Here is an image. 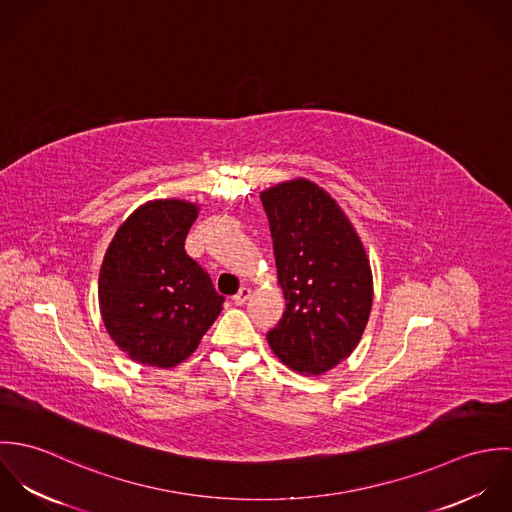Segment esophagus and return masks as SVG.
<instances>
[{
	"instance_id": "obj_1",
	"label": "esophagus",
	"mask_w": 512,
	"mask_h": 512,
	"mask_svg": "<svg viewBox=\"0 0 512 512\" xmlns=\"http://www.w3.org/2000/svg\"><path fill=\"white\" fill-rule=\"evenodd\" d=\"M250 293H252L250 288H240V292L236 293V295L232 297V301H234L236 305H244V303H246V299L250 297Z\"/></svg>"
}]
</instances>
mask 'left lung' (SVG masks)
<instances>
[{"label":"left lung","instance_id":"obj_1","mask_svg":"<svg viewBox=\"0 0 512 512\" xmlns=\"http://www.w3.org/2000/svg\"><path fill=\"white\" fill-rule=\"evenodd\" d=\"M260 199L286 297V311L266 339L295 372L323 374L355 351L370 315L363 242L335 199L307 179L270 187Z\"/></svg>","mask_w":512,"mask_h":512}]
</instances>
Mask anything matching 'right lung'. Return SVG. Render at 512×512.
<instances>
[{"mask_svg": "<svg viewBox=\"0 0 512 512\" xmlns=\"http://www.w3.org/2000/svg\"><path fill=\"white\" fill-rule=\"evenodd\" d=\"M199 207L149 201L116 230L100 268L98 299L112 341L136 363L171 368L195 353L224 297L185 252Z\"/></svg>", "mask_w": 512, "mask_h": 512, "instance_id": "1", "label": "right lung"}]
</instances>
